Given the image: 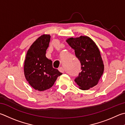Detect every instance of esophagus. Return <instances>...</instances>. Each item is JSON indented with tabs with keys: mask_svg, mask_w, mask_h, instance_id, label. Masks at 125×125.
I'll return each instance as SVG.
<instances>
[{
	"mask_svg": "<svg viewBox=\"0 0 125 125\" xmlns=\"http://www.w3.org/2000/svg\"><path fill=\"white\" fill-rule=\"evenodd\" d=\"M58 70H59V71H60V72H61V73H63L64 72V68H63V67H60L58 68Z\"/></svg>",
	"mask_w": 125,
	"mask_h": 125,
	"instance_id": "obj_1",
	"label": "esophagus"
}]
</instances>
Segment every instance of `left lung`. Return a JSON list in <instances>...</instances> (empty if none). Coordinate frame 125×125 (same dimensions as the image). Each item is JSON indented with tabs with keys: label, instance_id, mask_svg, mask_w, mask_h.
Instances as JSON below:
<instances>
[{
	"label": "left lung",
	"instance_id": "obj_1",
	"mask_svg": "<svg viewBox=\"0 0 125 125\" xmlns=\"http://www.w3.org/2000/svg\"><path fill=\"white\" fill-rule=\"evenodd\" d=\"M74 49L76 57L81 63V72L75 79L76 83L83 90L96 86L104 72V64L100 51L91 38L86 36L71 38L67 40Z\"/></svg>",
	"mask_w": 125,
	"mask_h": 125
}]
</instances>
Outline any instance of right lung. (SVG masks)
<instances>
[{"label": "right lung", "mask_w": 125, "mask_h": 125, "mask_svg": "<svg viewBox=\"0 0 125 125\" xmlns=\"http://www.w3.org/2000/svg\"><path fill=\"white\" fill-rule=\"evenodd\" d=\"M50 35H43L31 45L24 61V72L26 80L34 89L40 91L51 88L57 77L62 74L53 68L52 61L46 57Z\"/></svg>", "instance_id": "add662e5"}]
</instances>
